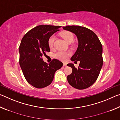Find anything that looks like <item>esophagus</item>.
Listing matches in <instances>:
<instances>
[{
  "label": "esophagus",
  "instance_id": "obj_1",
  "mask_svg": "<svg viewBox=\"0 0 120 120\" xmlns=\"http://www.w3.org/2000/svg\"><path fill=\"white\" fill-rule=\"evenodd\" d=\"M63 66H64V67H66L67 66V64H66V63H64V64H63Z\"/></svg>",
  "mask_w": 120,
  "mask_h": 120
}]
</instances>
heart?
<instances>
[{"label":"heart","mask_w":120,"mask_h":120,"mask_svg":"<svg viewBox=\"0 0 120 120\" xmlns=\"http://www.w3.org/2000/svg\"><path fill=\"white\" fill-rule=\"evenodd\" d=\"M62 36L64 38L66 42L68 43L70 42H72L74 40V35L72 33L70 32L66 31L64 32L62 34ZM56 37L54 35L50 36L48 40V45L50 48H52L54 44V42L55 40ZM71 53L69 52L63 51H59L54 54V57L62 61H66L67 60L68 57L70 56Z\"/></svg>","instance_id":"obj_1"}]
</instances>
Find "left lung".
Masks as SVG:
<instances>
[{
  "mask_svg": "<svg viewBox=\"0 0 120 120\" xmlns=\"http://www.w3.org/2000/svg\"><path fill=\"white\" fill-rule=\"evenodd\" d=\"M74 33L78 40V46L71 60L79 61L76 68L73 64L68 66L72 71L67 76L71 86L78 89H86L96 82L102 67L103 48L100 41L94 32L80 26H66L63 27Z\"/></svg>",
  "mask_w": 120,
  "mask_h": 120,
  "instance_id": "left-lung-1",
  "label": "left lung"
}]
</instances>
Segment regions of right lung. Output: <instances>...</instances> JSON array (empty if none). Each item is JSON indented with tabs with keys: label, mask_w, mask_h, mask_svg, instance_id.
Instances as JSON below:
<instances>
[{
	"label": "right lung",
	"mask_w": 120,
	"mask_h": 120,
	"mask_svg": "<svg viewBox=\"0 0 120 120\" xmlns=\"http://www.w3.org/2000/svg\"><path fill=\"white\" fill-rule=\"evenodd\" d=\"M61 26L42 25L28 31L22 38L19 47V65L26 80L32 86L42 88L51 84L56 71L62 62L53 59L49 64L42 56L50 52L48 40Z\"/></svg>",
	"instance_id": "1"
}]
</instances>
